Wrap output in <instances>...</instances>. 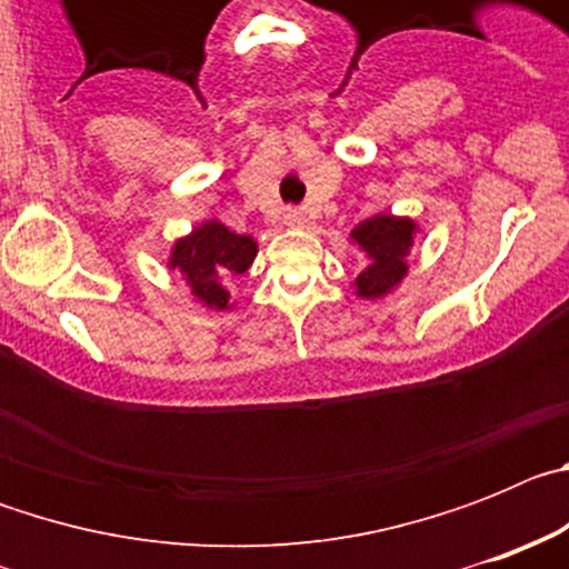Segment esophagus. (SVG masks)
I'll use <instances>...</instances> for the list:
<instances>
[{
	"label": "esophagus",
	"mask_w": 569,
	"mask_h": 569,
	"mask_svg": "<svg viewBox=\"0 0 569 569\" xmlns=\"http://www.w3.org/2000/svg\"><path fill=\"white\" fill-rule=\"evenodd\" d=\"M284 224H288V228H305V224H308V213L301 208H288L284 210Z\"/></svg>",
	"instance_id": "34e87169"
}]
</instances>
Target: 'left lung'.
Instances as JSON below:
<instances>
[{"label":"left lung","instance_id":"obj_1","mask_svg":"<svg viewBox=\"0 0 569 569\" xmlns=\"http://www.w3.org/2000/svg\"><path fill=\"white\" fill-rule=\"evenodd\" d=\"M419 233V224L407 216L376 213L365 222H359L350 233L353 244L365 253L367 264L356 276L353 288L361 299H381L393 293L407 276V256L413 248V239Z\"/></svg>","mask_w":569,"mask_h":569}]
</instances>
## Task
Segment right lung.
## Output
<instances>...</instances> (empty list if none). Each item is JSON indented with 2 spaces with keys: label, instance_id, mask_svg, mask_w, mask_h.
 <instances>
[{
  "label": "right lung",
  "instance_id": "right-lung-1",
  "mask_svg": "<svg viewBox=\"0 0 569 569\" xmlns=\"http://www.w3.org/2000/svg\"><path fill=\"white\" fill-rule=\"evenodd\" d=\"M259 244L253 236L233 233L219 219H208L173 241L168 268L179 270L196 301L210 310H230L228 281L248 273Z\"/></svg>",
  "mask_w": 569,
  "mask_h": 569
}]
</instances>
